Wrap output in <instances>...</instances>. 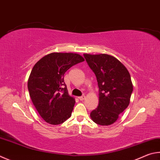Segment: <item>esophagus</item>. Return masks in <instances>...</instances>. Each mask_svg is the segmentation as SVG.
<instances>
[{
  "instance_id": "esophagus-1",
  "label": "esophagus",
  "mask_w": 160,
  "mask_h": 160,
  "mask_svg": "<svg viewBox=\"0 0 160 160\" xmlns=\"http://www.w3.org/2000/svg\"><path fill=\"white\" fill-rule=\"evenodd\" d=\"M78 98H79L80 101H82V100H84L85 98V95H82V96H81V97H78Z\"/></svg>"
}]
</instances>
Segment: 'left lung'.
Wrapping results in <instances>:
<instances>
[{
  "label": "left lung",
  "instance_id": "obj_1",
  "mask_svg": "<svg viewBox=\"0 0 160 160\" xmlns=\"http://www.w3.org/2000/svg\"><path fill=\"white\" fill-rule=\"evenodd\" d=\"M84 57L97 77L99 92L98 106L90 117L99 125H110L129 104L133 92L130 74L120 61L110 55L84 54Z\"/></svg>",
  "mask_w": 160,
  "mask_h": 160
}]
</instances>
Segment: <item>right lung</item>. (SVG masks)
Segmentation results:
<instances>
[{"label":"right lung","instance_id":"1","mask_svg":"<svg viewBox=\"0 0 160 160\" xmlns=\"http://www.w3.org/2000/svg\"><path fill=\"white\" fill-rule=\"evenodd\" d=\"M85 61L75 53L53 52L34 65L28 89L41 118L50 124H59L71 116L75 101L68 95L63 75L72 66Z\"/></svg>","mask_w":160,"mask_h":160}]
</instances>
